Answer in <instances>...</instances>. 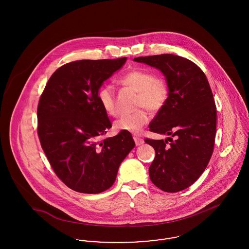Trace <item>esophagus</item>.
Wrapping results in <instances>:
<instances>
[{"label": "esophagus", "mask_w": 249, "mask_h": 249, "mask_svg": "<svg viewBox=\"0 0 249 249\" xmlns=\"http://www.w3.org/2000/svg\"><path fill=\"white\" fill-rule=\"evenodd\" d=\"M133 140H134L136 145H141L143 143V139L139 136H133Z\"/></svg>", "instance_id": "esophagus-1"}]
</instances>
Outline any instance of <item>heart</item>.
I'll return each instance as SVG.
<instances>
[{"label":"heart","mask_w":249,"mask_h":249,"mask_svg":"<svg viewBox=\"0 0 249 249\" xmlns=\"http://www.w3.org/2000/svg\"><path fill=\"white\" fill-rule=\"evenodd\" d=\"M119 83L137 91V107H146L151 112H158L164 107L169 96L165 81L144 69L127 71L119 78ZM98 99L107 114L113 117L119 115L116 91L112 85L103 86L98 91ZM148 120L149 116L146 110L139 109L133 113L123 114L114 126L116 130L138 133Z\"/></svg>","instance_id":"1"}]
</instances>
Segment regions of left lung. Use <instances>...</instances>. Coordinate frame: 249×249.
I'll return each mask as SVG.
<instances>
[{"instance_id":"1","label":"left lung","mask_w":249,"mask_h":249,"mask_svg":"<svg viewBox=\"0 0 249 249\" xmlns=\"http://www.w3.org/2000/svg\"><path fill=\"white\" fill-rule=\"evenodd\" d=\"M133 60L159 69L169 88L167 102L149 130L175 139L144 140L156 152L150 180L166 192L185 190L201 177L213 154L216 107L210 85L201 68L183 57L161 54Z\"/></svg>"}]
</instances>
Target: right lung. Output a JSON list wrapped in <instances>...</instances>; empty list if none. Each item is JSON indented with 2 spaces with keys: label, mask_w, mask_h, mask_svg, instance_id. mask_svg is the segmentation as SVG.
Wrapping results in <instances>:
<instances>
[{
  "label": "right lung",
  "mask_w": 249,
  "mask_h": 249,
  "mask_svg": "<svg viewBox=\"0 0 249 249\" xmlns=\"http://www.w3.org/2000/svg\"><path fill=\"white\" fill-rule=\"evenodd\" d=\"M126 60L66 63L54 71L40 97L37 132L41 146L57 177L74 191L96 194L111 188L120 163L135 145L126 130L100 140L112 124L98 91Z\"/></svg>",
  "instance_id": "obj_1"
}]
</instances>
